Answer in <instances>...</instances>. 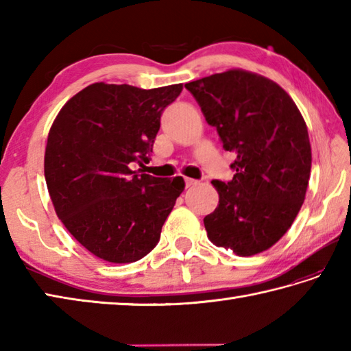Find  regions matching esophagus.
<instances>
[{"label":"esophagus","instance_id":"esophagus-1","mask_svg":"<svg viewBox=\"0 0 351 351\" xmlns=\"http://www.w3.org/2000/svg\"><path fill=\"white\" fill-rule=\"evenodd\" d=\"M197 184L199 181L193 180V178H185V185H187V187H193V185H197Z\"/></svg>","mask_w":351,"mask_h":351}]
</instances>
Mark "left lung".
Wrapping results in <instances>:
<instances>
[{"instance_id":"left-lung-1","label":"left lung","mask_w":351,"mask_h":351,"mask_svg":"<svg viewBox=\"0 0 351 351\" xmlns=\"http://www.w3.org/2000/svg\"><path fill=\"white\" fill-rule=\"evenodd\" d=\"M223 149L235 152L232 181H213L219 205L204 219L217 247L238 256L270 249L306 196L312 152L306 122L283 88L259 73L229 69L185 84Z\"/></svg>"}]
</instances>
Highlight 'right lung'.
<instances>
[{
    "label": "right lung",
    "instance_id": "add662e5",
    "mask_svg": "<svg viewBox=\"0 0 351 351\" xmlns=\"http://www.w3.org/2000/svg\"><path fill=\"white\" fill-rule=\"evenodd\" d=\"M182 84L95 83L64 104L48 134L45 180L57 217L88 252L113 264L146 256L185 189L182 176L131 170L149 161L162 110Z\"/></svg>",
    "mask_w": 351,
    "mask_h": 351
}]
</instances>
